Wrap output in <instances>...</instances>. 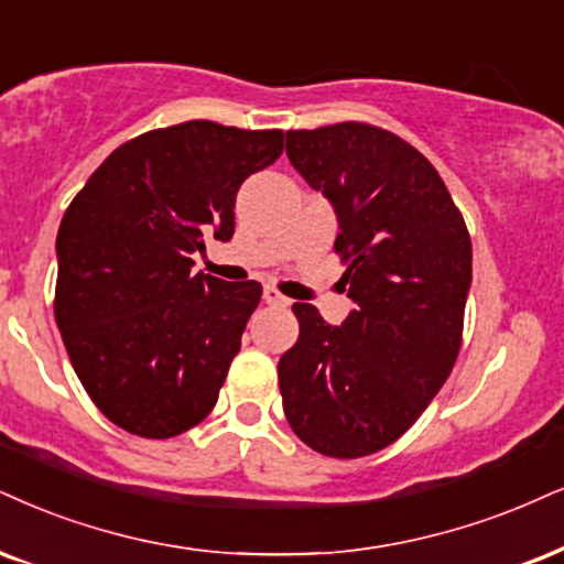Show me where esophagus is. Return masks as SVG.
<instances>
[{"label":"esophagus","instance_id":"34e87169","mask_svg":"<svg viewBox=\"0 0 564 564\" xmlns=\"http://www.w3.org/2000/svg\"><path fill=\"white\" fill-rule=\"evenodd\" d=\"M263 301H267L269 305H280V308L290 305L288 297H284L276 288H263Z\"/></svg>","mask_w":564,"mask_h":564}]
</instances>
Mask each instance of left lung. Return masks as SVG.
<instances>
[{
    "label": "left lung",
    "mask_w": 564,
    "mask_h": 564,
    "mask_svg": "<svg viewBox=\"0 0 564 564\" xmlns=\"http://www.w3.org/2000/svg\"><path fill=\"white\" fill-rule=\"evenodd\" d=\"M288 156L337 212L335 250L356 308L329 326L295 303L280 392L297 440L352 460L398 442L463 345L470 235L434 164L368 122L288 130Z\"/></svg>",
    "instance_id": "1"
}]
</instances>
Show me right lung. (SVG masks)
<instances>
[{
  "label": "right lung",
  "instance_id": "1",
  "mask_svg": "<svg viewBox=\"0 0 564 564\" xmlns=\"http://www.w3.org/2000/svg\"><path fill=\"white\" fill-rule=\"evenodd\" d=\"M282 130L191 120L122 143L67 206L54 318L94 405L145 440L217 405L261 284L193 274L204 235L229 240L242 180L274 164Z\"/></svg>",
  "mask_w": 564,
  "mask_h": 564
}]
</instances>
